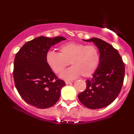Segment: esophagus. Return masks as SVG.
<instances>
[{
    "mask_svg": "<svg viewBox=\"0 0 134 134\" xmlns=\"http://www.w3.org/2000/svg\"><path fill=\"white\" fill-rule=\"evenodd\" d=\"M72 82V81H65L66 84H71Z\"/></svg>",
    "mask_w": 134,
    "mask_h": 134,
    "instance_id": "1",
    "label": "esophagus"
}]
</instances>
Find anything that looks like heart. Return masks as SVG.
Segmentation results:
<instances>
[{
	"mask_svg": "<svg viewBox=\"0 0 134 134\" xmlns=\"http://www.w3.org/2000/svg\"><path fill=\"white\" fill-rule=\"evenodd\" d=\"M60 53L48 51L46 54V62L55 73L59 74L69 65L60 74V77L66 80L74 79L81 75L87 77L96 71L100 60L98 48L93 45L70 42L59 47Z\"/></svg>",
	"mask_w": 134,
	"mask_h": 134,
	"instance_id": "b5f03b06",
	"label": "heart"
}]
</instances>
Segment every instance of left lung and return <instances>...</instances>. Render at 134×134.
<instances>
[{
	"instance_id": "obj_1",
	"label": "left lung",
	"mask_w": 134,
	"mask_h": 134,
	"mask_svg": "<svg viewBox=\"0 0 134 134\" xmlns=\"http://www.w3.org/2000/svg\"><path fill=\"white\" fill-rule=\"evenodd\" d=\"M83 40L93 42L99 50L100 60L93 77L86 81V89L79 94L78 98L88 108H102L111 104L119 94L125 65L117 50L106 41L97 38Z\"/></svg>"
}]
</instances>
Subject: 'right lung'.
Here are the masks:
<instances>
[{"mask_svg":"<svg viewBox=\"0 0 134 134\" xmlns=\"http://www.w3.org/2000/svg\"><path fill=\"white\" fill-rule=\"evenodd\" d=\"M62 36H40L26 43L16 53L13 76L18 93L27 103L38 108H48L57 102L65 86L46 62L49 49Z\"/></svg>","mask_w":134,"mask_h":134,"instance_id":"add662e5","label":"right lung"}]
</instances>
